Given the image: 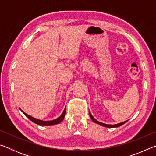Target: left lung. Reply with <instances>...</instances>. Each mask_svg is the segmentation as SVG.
Segmentation results:
<instances>
[{
	"label": "left lung",
	"mask_w": 156,
	"mask_h": 156,
	"mask_svg": "<svg viewBox=\"0 0 156 156\" xmlns=\"http://www.w3.org/2000/svg\"><path fill=\"white\" fill-rule=\"evenodd\" d=\"M89 115H90V118H91V119L92 120H93L95 123H97V124H98V125H101V126H105V127H109V128L118 127V126H121V125H124V124L126 123V122H127V121H128V120H126V121H125V122H121V123L116 124V125H107V124H104V123H102V122H99V121L96 120L95 119V118L93 117V115H91V112H89Z\"/></svg>",
	"instance_id": "left-lung-1"
}]
</instances>
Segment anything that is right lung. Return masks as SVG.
I'll return each mask as SVG.
<instances>
[{"instance_id":"obj_1","label":"right lung","mask_w":156,"mask_h":156,"mask_svg":"<svg viewBox=\"0 0 156 156\" xmlns=\"http://www.w3.org/2000/svg\"><path fill=\"white\" fill-rule=\"evenodd\" d=\"M21 110V109H20ZM22 111V110H21ZM22 112L24 113V114L27 116V117L30 119L31 121H32L33 122H34L35 124H37V125H43V126H48V125H57V124H59L62 122L64 119V117L65 115V112H66V107L65 108L64 111H63V112L61 115H60V117H58L55 120H50V121H43V120H38V119H36V118H34L33 117H31V116L29 115L27 113H25L23 111H22Z\"/></svg>"}]
</instances>
